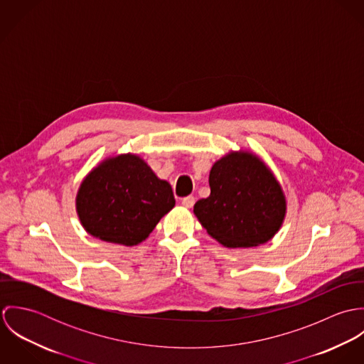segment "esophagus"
Segmentation results:
<instances>
[{"label": "esophagus", "instance_id": "obj_1", "mask_svg": "<svg viewBox=\"0 0 364 364\" xmlns=\"http://www.w3.org/2000/svg\"><path fill=\"white\" fill-rule=\"evenodd\" d=\"M195 205V198L193 196H186L182 199V206L186 208H192Z\"/></svg>", "mask_w": 364, "mask_h": 364}]
</instances>
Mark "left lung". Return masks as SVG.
Returning a JSON list of instances; mask_svg holds the SVG:
<instances>
[{
  "label": "left lung",
  "mask_w": 364,
  "mask_h": 364,
  "mask_svg": "<svg viewBox=\"0 0 364 364\" xmlns=\"http://www.w3.org/2000/svg\"><path fill=\"white\" fill-rule=\"evenodd\" d=\"M210 196L193 206L208 235L227 248L270 241L286 217V196L272 169L251 151H230L208 175Z\"/></svg>",
  "instance_id": "8db88e82"
}]
</instances>
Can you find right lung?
Wrapping results in <instances>:
<instances>
[{"instance_id":"1","label":"right lung","mask_w":364,"mask_h":364,"mask_svg":"<svg viewBox=\"0 0 364 364\" xmlns=\"http://www.w3.org/2000/svg\"><path fill=\"white\" fill-rule=\"evenodd\" d=\"M173 206L171 185L130 153L98 164L75 198L78 218L88 234L126 247L143 242Z\"/></svg>"}]
</instances>
